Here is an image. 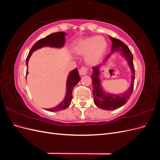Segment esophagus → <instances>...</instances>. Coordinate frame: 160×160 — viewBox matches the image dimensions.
I'll use <instances>...</instances> for the list:
<instances>
[{
    "label": "esophagus",
    "mask_w": 160,
    "mask_h": 160,
    "mask_svg": "<svg viewBox=\"0 0 160 160\" xmlns=\"http://www.w3.org/2000/svg\"><path fill=\"white\" fill-rule=\"evenodd\" d=\"M79 74L81 75H85L86 74H88L89 72V71L88 69V68L85 67H82L80 69V70L79 71Z\"/></svg>",
    "instance_id": "1"
}]
</instances>
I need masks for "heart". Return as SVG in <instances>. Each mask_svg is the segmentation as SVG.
Wrapping results in <instances>:
<instances>
[{
    "label": "heart",
    "mask_w": 160,
    "mask_h": 160,
    "mask_svg": "<svg viewBox=\"0 0 160 160\" xmlns=\"http://www.w3.org/2000/svg\"><path fill=\"white\" fill-rule=\"evenodd\" d=\"M108 48V42L103 37L92 36L82 39L76 43L73 48L75 54H88L86 61L90 65H95L102 59Z\"/></svg>",
    "instance_id": "b5f03b06"
}]
</instances>
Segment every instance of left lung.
Wrapping results in <instances>:
<instances>
[{"label":"left lung","mask_w":160,"mask_h":160,"mask_svg":"<svg viewBox=\"0 0 160 160\" xmlns=\"http://www.w3.org/2000/svg\"><path fill=\"white\" fill-rule=\"evenodd\" d=\"M111 41H112V48L111 50L113 51H120L121 53L127 59L128 65H129L132 72V83L128 90L125 93L119 95H113L105 93L102 87L100 84L99 79V68L101 65L93 67V73L91 75L92 83L93 87V93L94 98V103L98 108L105 110H114L115 109L119 108L128 102L132 94L134 86L135 79V69L133 62V55L129 50L128 47L123 42L120 41L118 38L109 37ZM111 54L106 57V59H108Z\"/></svg>","instance_id":"left-lung-1"}]
</instances>
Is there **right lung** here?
I'll return each instance as SVG.
<instances>
[{"label":"right lung","instance_id":"right-lung-1","mask_svg":"<svg viewBox=\"0 0 160 160\" xmlns=\"http://www.w3.org/2000/svg\"><path fill=\"white\" fill-rule=\"evenodd\" d=\"M66 33L64 32H57L50 34L49 35L47 36L46 37L41 38V39L38 40L37 42H35L31 49L28 53V55L27 57L26 60V64L28 67V61L29 60V58L33 51H36L37 49H40L43 47H56V48H60L64 45L65 42V37ZM28 73V71L27 69V75ZM81 77H79V72L77 69H75L72 70L68 76L67 81V92L66 95L65 97V99L62 102L58 105L55 108L47 109L46 110L49 111H59L65 109L69 107L71 102L72 99V91L74 87L78 83V82L80 81Z\"/></svg>","mask_w":160,"mask_h":160}]
</instances>
